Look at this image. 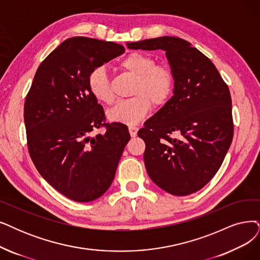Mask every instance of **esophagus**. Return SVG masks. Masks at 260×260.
Returning <instances> with one entry per match:
<instances>
[{
	"label": "esophagus",
	"instance_id": "1",
	"mask_svg": "<svg viewBox=\"0 0 260 260\" xmlns=\"http://www.w3.org/2000/svg\"><path fill=\"white\" fill-rule=\"evenodd\" d=\"M138 131H139V128H138V127H136V126H129V132H130V136H131L132 138L137 137Z\"/></svg>",
	"mask_w": 260,
	"mask_h": 260
}]
</instances>
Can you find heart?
<instances>
[{
	"mask_svg": "<svg viewBox=\"0 0 260 260\" xmlns=\"http://www.w3.org/2000/svg\"><path fill=\"white\" fill-rule=\"evenodd\" d=\"M119 67L127 74L136 77L132 99L118 102L108 112V118L113 122L136 124L146 117L151 110V101L162 106L169 100L174 87L172 71L164 66H157L155 60L141 52H132L124 57ZM88 88L96 100L106 105L114 101L110 81L106 70L98 67L90 72Z\"/></svg>",
	"mask_w": 260,
	"mask_h": 260,
	"instance_id": "obj_1",
	"label": "heart"
}]
</instances>
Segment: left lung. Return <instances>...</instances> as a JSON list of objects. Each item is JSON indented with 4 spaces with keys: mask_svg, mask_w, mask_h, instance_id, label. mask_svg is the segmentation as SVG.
<instances>
[{
    "mask_svg": "<svg viewBox=\"0 0 260 260\" xmlns=\"http://www.w3.org/2000/svg\"><path fill=\"white\" fill-rule=\"evenodd\" d=\"M127 47L165 51L174 76L173 97L138 133L146 144L150 179L177 196L201 190L221 168L233 141L228 86L212 61L181 38L163 36Z\"/></svg>",
    "mask_w": 260,
    "mask_h": 260,
    "instance_id": "8db88e82",
    "label": "left lung"
}]
</instances>
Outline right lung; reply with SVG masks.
Segmentation results:
<instances>
[{
	"mask_svg": "<svg viewBox=\"0 0 260 260\" xmlns=\"http://www.w3.org/2000/svg\"><path fill=\"white\" fill-rule=\"evenodd\" d=\"M123 52L111 41L66 39L40 64L25 99L30 158L48 183L75 202L107 192L130 140L126 124L103 122L105 111L88 88L90 72ZM105 124V134L90 136Z\"/></svg>",
	"mask_w": 260,
	"mask_h": 260,
	"instance_id": "1",
	"label": "right lung"
}]
</instances>
